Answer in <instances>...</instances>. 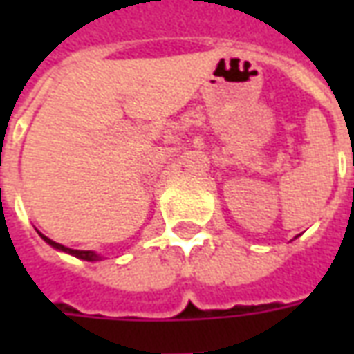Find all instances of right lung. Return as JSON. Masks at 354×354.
<instances>
[{
  "label": "right lung",
  "instance_id": "1",
  "mask_svg": "<svg viewBox=\"0 0 354 354\" xmlns=\"http://www.w3.org/2000/svg\"><path fill=\"white\" fill-rule=\"evenodd\" d=\"M39 233V231H37ZM39 237L47 243V245H50L53 248H57V250H60V252H66L70 254V256H75V258H80V260H85V261H100L102 256L100 254H96L94 250H73V248H68V246L60 245V243H55L53 239L45 237L43 233H39Z\"/></svg>",
  "mask_w": 354,
  "mask_h": 354
}]
</instances>
